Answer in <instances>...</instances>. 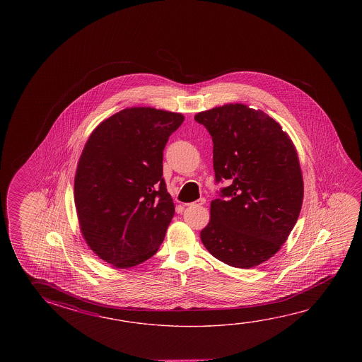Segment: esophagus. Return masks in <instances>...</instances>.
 Returning <instances> with one entry per match:
<instances>
[{"instance_id": "esophagus-1", "label": "esophagus", "mask_w": 362, "mask_h": 362, "mask_svg": "<svg viewBox=\"0 0 362 362\" xmlns=\"http://www.w3.org/2000/svg\"><path fill=\"white\" fill-rule=\"evenodd\" d=\"M206 203V198H199L198 201L193 202V203H190L188 206H203Z\"/></svg>"}]
</instances>
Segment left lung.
<instances>
[{
  "mask_svg": "<svg viewBox=\"0 0 362 362\" xmlns=\"http://www.w3.org/2000/svg\"><path fill=\"white\" fill-rule=\"evenodd\" d=\"M194 119L212 136L216 182L230 183L211 202L202 243L230 267H257L278 252L302 209L296 146L275 119L243 103L214 107Z\"/></svg>",
  "mask_w": 362,
  "mask_h": 362,
  "instance_id": "obj_1",
  "label": "left lung"
}]
</instances>
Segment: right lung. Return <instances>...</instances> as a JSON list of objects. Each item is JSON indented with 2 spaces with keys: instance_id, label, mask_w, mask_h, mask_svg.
<instances>
[{
  "instance_id": "1",
  "label": "right lung",
  "mask_w": 362,
  "mask_h": 362,
  "mask_svg": "<svg viewBox=\"0 0 362 362\" xmlns=\"http://www.w3.org/2000/svg\"><path fill=\"white\" fill-rule=\"evenodd\" d=\"M182 113L131 107L102 121L78 161L74 203L89 249L116 269L156 254L174 216L163 151Z\"/></svg>"
}]
</instances>
